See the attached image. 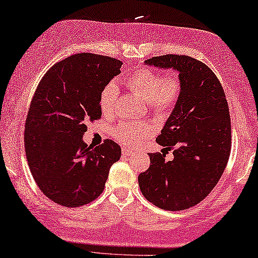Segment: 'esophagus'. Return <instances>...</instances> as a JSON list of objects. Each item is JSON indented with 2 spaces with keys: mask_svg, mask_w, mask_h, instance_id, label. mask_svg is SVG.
<instances>
[{
  "mask_svg": "<svg viewBox=\"0 0 258 258\" xmlns=\"http://www.w3.org/2000/svg\"><path fill=\"white\" fill-rule=\"evenodd\" d=\"M132 151L131 150H128V149H123L122 150V156H131L132 155Z\"/></svg>",
  "mask_w": 258,
  "mask_h": 258,
  "instance_id": "1",
  "label": "esophagus"
}]
</instances>
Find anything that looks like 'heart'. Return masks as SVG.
I'll return each mask as SVG.
<instances>
[{
	"mask_svg": "<svg viewBox=\"0 0 258 258\" xmlns=\"http://www.w3.org/2000/svg\"><path fill=\"white\" fill-rule=\"evenodd\" d=\"M126 84L137 95L149 103V109L157 116H165L171 112L181 94V81L177 76H165L151 69H139L126 78ZM119 89L114 82L102 88L99 97L100 109L103 115L112 116L116 110ZM152 135L148 122L121 123L112 131L113 138L123 146L138 145L140 140Z\"/></svg>",
	"mask_w": 258,
	"mask_h": 258,
	"instance_id": "obj_1",
	"label": "heart"
}]
</instances>
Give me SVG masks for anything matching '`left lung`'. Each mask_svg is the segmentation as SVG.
<instances>
[{"mask_svg": "<svg viewBox=\"0 0 258 258\" xmlns=\"http://www.w3.org/2000/svg\"><path fill=\"white\" fill-rule=\"evenodd\" d=\"M159 69H174L181 94L157 143L174 158L149 153L150 167L138 176L146 200L168 211L193 207L213 190L231 152V120L224 89L206 64L189 56L164 54L145 60Z\"/></svg>", "mask_w": 258, "mask_h": 258, "instance_id": "obj_1", "label": "left lung"}]
</instances>
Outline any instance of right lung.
I'll return each mask as SVG.
<instances>
[{"instance_id": "obj_1", "label": "right lung", "mask_w": 258, "mask_h": 258, "mask_svg": "<svg viewBox=\"0 0 258 258\" xmlns=\"http://www.w3.org/2000/svg\"><path fill=\"white\" fill-rule=\"evenodd\" d=\"M121 60L78 53L58 61L38 84L25 123L29 170L45 197L65 207L89 204L105 189L121 149L106 139L83 142L87 122L101 118L102 88L120 74Z\"/></svg>"}]
</instances>
